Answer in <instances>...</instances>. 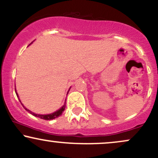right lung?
Segmentation results:
<instances>
[{"label": "right lung", "instance_id": "right-lung-1", "mask_svg": "<svg viewBox=\"0 0 158 158\" xmlns=\"http://www.w3.org/2000/svg\"><path fill=\"white\" fill-rule=\"evenodd\" d=\"M15 94H16V95H17L18 98H19V95H18L17 91H16V89H15ZM68 92H69V91H68ZM19 101H20V99H19ZM20 102H21V101H20ZM22 105H23V104H22ZM65 107H66V104H65V102H64V106H63L62 107H61V108H60V109H59L58 110H56V112H54V113H52V114H45V115H41V114H34V113H32V112L30 111V110L27 109V108H25L24 106H23V108H25V110H27V111L30 112V114H32V115H33V116H35V117H40V118H41V119H46V120H50V119H55V118H56V117H59V116L61 115V114H62V112L64 111V109H65Z\"/></svg>", "mask_w": 158, "mask_h": 158}]
</instances>
